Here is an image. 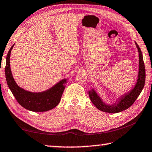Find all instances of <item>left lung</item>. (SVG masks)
I'll return each instance as SVG.
<instances>
[{"mask_svg": "<svg viewBox=\"0 0 152 152\" xmlns=\"http://www.w3.org/2000/svg\"><path fill=\"white\" fill-rule=\"evenodd\" d=\"M135 44L138 49L139 57V71L138 80H137L135 86L133 89H132L131 92L125 94L124 96H122L118 103H115L114 105H107L103 103L102 99L94 90L89 91L88 96L91 101L95 105V106L99 110L107 113H118L128 109L133 104L139 95H140L141 91L143 90L145 81V64H144L143 55H142L140 48L136 42Z\"/></svg>", "mask_w": 152, "mask_h": 152, "instance_id": "8db88e82", "label": "left lung"}]
</instances>
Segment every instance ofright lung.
<instances>
[{
    "instance_id": "right-lung-1",
    "label": "right lung",
    "mask_w": 152,
    "mask_h": 152,
    "mask_svg": "<svg viewBox=\"0 0 152 152\" xmlns=\"http://www.w3.org/2000/svg\"><path fill=\"white\" fill-rule=\"evenodd\" d=\"M13 45L7 55L5 76L7 85L16 100L26 110L36 112H47L56 107L61 100L66 80H61L51 88L42 93L28 92L20 88L14 80L10 68V55Z\"/></svg>"
}]
</instances>
